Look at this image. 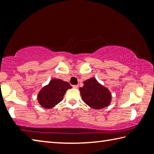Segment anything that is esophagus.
<instances>
[{
	"mask_svg": "<svg viewBox=\"0 0 154 154\" xmlns=\"http://www.w3.org/2000/svg\"><path fill=\"white\" fill-rule=\"evenodd\" d=\"M72 88H78V85H72Z\"/></svg>",
	"mask_w": 154,
	"mask_h": 154,
	"instance_id": "esophagus-1",
	"label": "esophagus"
}]
</instances>
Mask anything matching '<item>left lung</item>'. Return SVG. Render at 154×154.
Listing matches in <instances>:
<instances>
[{
  "label": "left lung",
  "instance_id": "1",
  "mask_svg": "<svg viewBox=\"0 0 154 154\" xmlns=\"http://www.w3.org/2000/svg\"><path fill=\"white\" fill-rule=\"evenodd\" d=\"M79 90L83 100L92 109H100L106 107L111 102L110 92L94 78L85 81L83 86L80 88Z\"/></svg>",
  "mask_w": 154,
  "mask_h": 154
}]
</instances>
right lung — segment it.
I'll return each instance as SVG.
<instances>
[{
    "label": "right lung",
    "mask_w": 154,
    "mask_h": 154,
    "mask_svg": "<svg viewBox=\"0 0 154 154\" xmlns=\"http://www.w3.org/2000/svg\"><path fill=\"white\" fill-rule=\"evenodd\" d=\"M71 88V85L66 82H63L61 79H52L38 93V102L44 108L54 107L61 102L66 91Z\"/></svg>",
    "instance_id": "obj_1"
}]
</instances>
